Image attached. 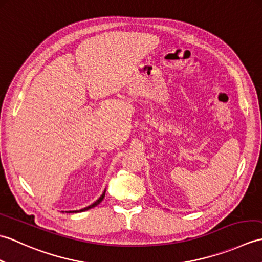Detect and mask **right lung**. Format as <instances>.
Listing matches in <instances>:
<instances>
[{
    "mask_svg": "<svg viewBox=\"0 0 262 262\" xmlns=\"http://www.w3.org/2000/svg\"><path fill=\"white\" fill-rule=\"evenodd\" d=\"M104 193H105V190L103 191V193L101 194V196H100V198L97 200V202H94L92 205H90V206H88V207H85V208H83V209H80V210H70L69 213H79V211H84V210H88V209H90V208H93V207H96L97 205H99L100 203L102 202V199L104 198Z\"/></svg>",
    "mask_w": 262,
    "mask_h": 262,
    "instance_id": "right-lung-1",
    "label": "right lung"
}]
</instances>
